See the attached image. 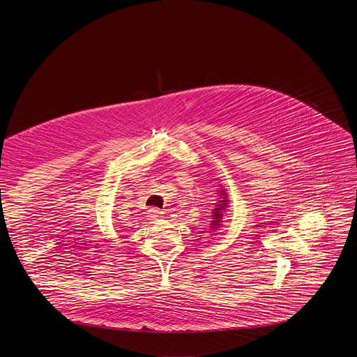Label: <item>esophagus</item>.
Here are the masks:
<instances>
[{"label": "esophagus", "instance_id": "obj_1", "mask_svg": "<svg viewBox=\"0 0 357 357\" xmlns=\"http://www.w3.org/2000/svg\"><path fill=\"white\" fill-rule=\"evenodd\" d=\"M148 218H149L151 220H157V219L161 218V212H160L158 209H155V208H151V209L148 211Z\"/></svg>", "mask_w": 357, "mask_h": 357}]
</instances>
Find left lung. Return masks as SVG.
Segmentation results:
<instances>
[{
	"instance_id": "left-lung-1",
	"label": "left lung",
	"mask_w": 357,
	"mask_h": 357,
	"mask_svg": "<svg viewBox=\"0 0 357 357\" xmlns=\"http://www.w3.org/2000/svg\"><path fill=\"white\" fill-rule=\"evenodd\" d=\"M220 199H219V202L216 203V208L213 209V215H212V225H211V227L213 229V230H216L219 226H220V223H222V218H223V212H225V209L227 208V196H226V193H225V190L222 189L220 190Z\"/></svg>"
}]
</instances>
